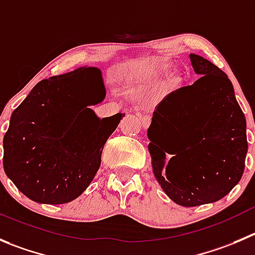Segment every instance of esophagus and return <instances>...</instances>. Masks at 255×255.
Wrapping results in <instances>:
<instances>
[{
	"label": "esophagus",
	"mask_w": 255,
	"mask_h": 255,
	"mask_svg": "<svg viewBox=\"0 0 255 255\" xmlns=\"http://www.w3.org/2000/svg\"><path fill=\"white\" fill-rule=\"evenodd\" d=\"M137 116H139L140 118V120H141V123H142V126H144V128H147V126L150 125V116L149 115H146V114H141V113H139L137 114Z\"/></svg>",
	"instance_id": "1"
}]
</instances>
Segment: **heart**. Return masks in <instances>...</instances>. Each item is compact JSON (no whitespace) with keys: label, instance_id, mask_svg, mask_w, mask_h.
I'll return each instance as SVG.
<instances>
[{"label":"heart","instance_id":"obj_1","mask_svg":"<svg viewBox=\"0 0 255 255\" xmlns=\"http://www.w3.org/2000/svg\"><path fill=\"white\" fill-rule=\"evenodd\" d=\"M168 72H169V65L166 64V62H159V64H156L154 67H152V70L150 71L149 77L152 82L156 84V82H159L160 80H161V77L165 76Z\"/></svg>","mask_w":255,"mask_h":255}]
</instances>
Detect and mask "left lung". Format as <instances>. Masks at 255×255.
Instances as JSON below:
<instances>
[{
	"mask_svg": "<svg viewBox=\"0 0 255 255\" xmlns=\"http://www.w3.org/2000/svg\"><path fill=\"white\" fill-rule=\"evenodd\" d=\"M190 61L200 77L162 99L147 129L155 178L189 208L224 198L241 180L248 151L246 116L230 80L204 57L190 53Z\"/></svg>",
	"mask_w": 255,
	"mask_h": 255,
	"instance_id": "left-lung-1",
	"label": "left lung"
}]
</instances>
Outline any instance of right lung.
Wrapping results in <instances>:
<instances>
[{"instance_id":"1","label":"right lung","mask_w":255,"mask_h":255,"mask_svg":"<svg viewBox=\"0 0 255 255\" xmlns=\"http://www.w3.org/2000/svg\"><path fill=\"white\" fill-rule=\"evenodd\" d=\"M104 98L96 67L45 79L31 90L3 137L4 171L21 193L42 204H65L84 193L124 118H98L89 106Z\"/></svg>"}]
</instances>
